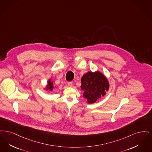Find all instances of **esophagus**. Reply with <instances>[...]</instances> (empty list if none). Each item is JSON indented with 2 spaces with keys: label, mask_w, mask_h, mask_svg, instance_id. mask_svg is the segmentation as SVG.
Instances as JSON below:
<instances>
[{
  "label": "esophagus",
  "mask_w": 152,
  "mask_h": 152,
  "mask_svg": "<svg viewBox=\"0 0 152 152\" xmlns=\"http://www.w3.org/2000/svg\"><path fill=\"white\" fill-rule=\"evenodd\" d=\"M67 85L69 87H72L73 86V83L72 82H67Z\"/></svg>",
  "instance_id": "obj_1"
}]
</instances>
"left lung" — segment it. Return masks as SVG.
I'll return each mask as SVG.
<instances>
[{
  "instance_id": "1",
  "label": "left lung",
  "mask_w": 152,
  "mask_h": 152,
  "mask_svg": "<svg viewBox=\"0 0 152 152\" xmlns=\"http://www.w3.org/2000/svg\"><path fill=\"white\" fill-rule=\"evenodd\" d=\"M81 90L83 96L88 104H93L106 95L110 84L106 76L99 71L88 72L81 78Z\"/></svg>"
}]
</instances>
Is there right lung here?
Segmentation results:
<instances>
[{"instance_id": "add662e5", "label": "right lung", "mask_w": 152, "mask_h": 152, "mask_svg": "<svg viewBox=\"0 0 152 152\" xmlns=\"http://www.w3.org/2000/svg\"><path fill=\"white\" fill-rule=\"evenodd\" d=\"M56 86H54V83H53V81H52V80L50 79H49L46 86L44 87V90H45L46 91H52L54 88H56Z\"/></svg>"}]
</instances>
